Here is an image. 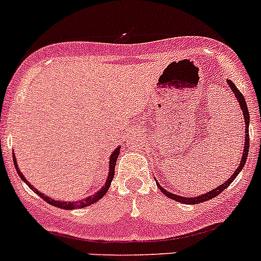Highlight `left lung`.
Instances as JSON below:
<instances>
[{
  "instance_id": "obj_1",
  "label": "left lung",
  "mask_w": 261,
  "mask_h": 261,
  "mask_svg": "<svg viewBox=\"0 0 261 261\" xmlns=\"http://www.w3.org/2000/svg\"><path fill=\"white\" fill-rule=\"evenodd\" d=\"M228 85L229 88L232 89V92H233L234 97L237 98V100H239L240 103V107H241L242 110V113H244V118H245V123H246V130H245V146H244V153H242V156H241V163H240V166L237 167V169L234 171V173L232 174L231 177H229V179H227L224 184H222L221 186L217 187V189L212 190V191L206 192V194L204 195H200V196H196V198H184V196H178V195H174V194H171V192L166 191V190L163 189V187L159 186V189H161V191L163 192L166 196H168L169 199H172V200H176L178 201V203H184V204H199V203H203V201H206V200H211V199L216 198L217 195L221 194L223 190H226L227 187L229 186V185L232 184V181H233L234 178L237 177V174L241 172V169L244 168L245 163H246V159H247V154H249V145H250V138H249V122H250V115H249V111H247V105H246V100H245V97L241 94V92H240L239 89L236 88V85L233 84V83L231 82V80H228Z\"/></svg>"
}]
</instances>
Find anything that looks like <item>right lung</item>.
Wrapping results in <instances>:
<instances>
[{
  "instance_id": "right-lung-1",
  "label": "right lung",
  "mask_w": 261,
  "mask_h": 261,
  "mask_svg": "<svg viewBox=\"0 0 261 261\" xmlns=\"http://www.w3.org/2000/svg\"><path fill=\"white\" fill-rule=\"evenodd\" d=\"M118 154H120V148L116 149V150L113 151L112 155H111V158H110V173H108V178H107V181H106L105 186L102 187V190H99V191H98L97 194L92 195V196H89V198L84 199V200H80V201H61V200H53V199H50L49 196H45V195H43L42 192L38 191L37 189H34V187H33V186H30V184L27 181V178H25V177H24V174H22L21 172H20V169L17 168V163H16V159H15V155H14V164H15V168H16L17 174H19V176H20V178H21L22 181H24L25 184H27L28 186H29L30 189L33 190V191L37 192V194L39 195V196L43 199V200L47 201V203L50 204V205L57 206V208L67 209V211H71V209L85 208V206L92 205V204L97 203V201L99 200V199H102L103 196H105L106 192H107L108 189H110L111 182H112L113 177H115V166H116V162H117Z\"/></svg>"
}]
</instances>
